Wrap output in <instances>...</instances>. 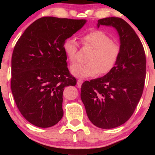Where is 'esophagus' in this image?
Returning <instances> with one entry per match:
<instances>
[{
    "instance_id": "esophagus-1",
    "label": "esophagus",
    "mask_w": 155,
    "mask_h": 155,
    "mask_svg": "<svg viewBox=\"0 0 155 155\" xmlns=\"http://www.w3.org/2000/svg\"><path fill=\"white\" fill-rule=\"evenodd\" d=\"M82 83H83V80L82 79H78L77 80V87H81Z\"/></svg>"
}]
</instances>
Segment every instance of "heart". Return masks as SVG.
I'll return each mask as SVG.
<instances>
[{
  "mask_svg": "<svg viewBox=\"0 0 155 155\" xmlns=\"http://www.w3.org/2000/svg\"><path fill=\"white\" fill-rule=\"evenodd\" d=\"M84 46L93 48L88 58V63L75 64L71 72L78 78H87L101 73L107 74L116 65L120 54V47L111 40V36L101 30H94L84 33L81 37ZM63 51L71 63H75L78 44L76 39L69 38L63 43Z\"/></svg>",
  "mask_w": 155,
  "mask_h": 155,
  "instance_id": "obj_1",
  "label": "heart"
}]
</instances>
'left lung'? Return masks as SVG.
Instances as JSON below:
<instances>
[{
	"label": "left lung",
	"mask_w": 155,
	"mask_h": 155,
	"mask_svg": "<svg viewBox=\"0 0 155 155\" xmlns=\"http://www.w3.org/2000/svg\"><path fill=\"white\" fill-rule=\"evenodd\" d=\"M100 25L117 30L120 54L111 71L82 84L81 99L90 122L100 128L111 129L127 122L139 102L145 82L146 55L136 32L124 19H101L97 25Z\"/></svg>",
	"instance_id": "obj_1"
}]
</instances>
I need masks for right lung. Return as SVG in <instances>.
Segmentation results:
<instances>
[{
    "mask_svg": "<svg viewBox=\"0 0 155 155\" xmlns=\"http://www.w3.org/2000/svg\"><path fill=\"white\" fill-rule=\"evenodd\" d=\"M86 22L41 17L17 41L12 57L11 88L19 111L33 125L49 127L63 117L64 89L76 84L68 69L63 43Z\"/></svg>",
    "mask_w": 155,
    "mask_h": 155,
    "instance_id": "right-lung-1",
    "label": "right lung"
}]
</instances>
